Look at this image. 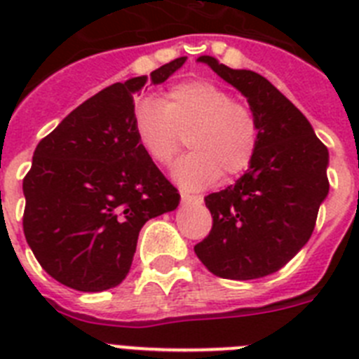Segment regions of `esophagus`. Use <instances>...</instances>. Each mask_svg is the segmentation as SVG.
<instances>
[{"label":"esophagus","instance_id":"1","mask_svg":"<svg viewBox=\"0 0 359 359\" xmlns=\"http://www.w3.org/2000/svg\"><path fill=\"white\" fill-rule=\"evenodd\" d=\"M182 203L183 205H201L203 198L201 196H192V194H182Z\"/></svg>","mask_w":359,"mask_h":359}]
</instances>
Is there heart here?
Returning a JSON list of instances; mask_svg holds the SVG:
<instances>
[{
	"instance_id": "obj_1",
	"label": "heart",
	"mask_w": 359,
	"mask_h": 359,
	"mask_svg": "<svg viewBox=\"0 0 359 359\" xmlns=\"http://www.w3.org/2000/svg\"><path fill=\"white\" fill-rule=\"evenodd\" d=\"M138 145L158 167L172 163L187 144L192 152L177 161L174 180L198 190L219 180L239 176L252 165L261 142V122L248 104L210 81L172 86L160 104L144 100L135 109Z\"/></svg>"
}]
</instances>
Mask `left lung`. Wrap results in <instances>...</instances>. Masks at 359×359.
Masks as SVG:
<instances>
[{
    "mask_svg": "<svg viewBox=\"0 0 359 359\" xmlns=\"http://www.w3.org/2000/svg\"><path fill=\"white\" fill-rule=\"evenodd\" d=\"M199 61L248 98L261 122V142L248 172L205 198L212 230L194 252L217 277H266L286 266L315 230L329 192L327 147L268 79L219 65L210 55Z\"/></svg>",
    "mask_w": 359,
    "mask_h": 359,
    "instance_id": "obj_1",
    "label": "left lung"
}]
</instances>
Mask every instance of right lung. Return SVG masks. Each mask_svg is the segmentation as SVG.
<instances>
[{
    "instance_id": "add662e5",
    "label": "right lung",
    "mask_w": 359,
    "mask_h": 359,
    "mask_svg": "<svg viewBox=\"0 0 359 359\" xmlns=\"http://www.w3.org/2000/svg\"><path fill=\"white\" fill-rule=\"evenodd\" d=\"M185 57L151 73L154 84ZM147 77L107 86L37 144L23 180V230L41 268L77 291L118 286L149 219L177 207V189L138 145L133 93Z\"/></svg>"
}]
</instances>
